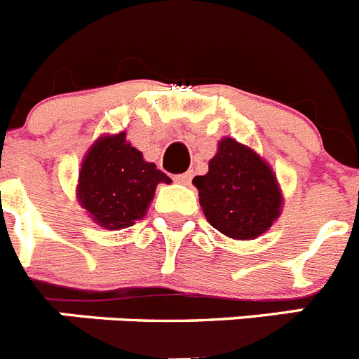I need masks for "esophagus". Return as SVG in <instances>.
<instances>
[{"label": "esophagus", "instance_id": "esophagus-1", "mask_svg": "<svg viewBox=\"0 0 359 359\" xmlns=\"http://www.w3.org/2000/svg\"><path fill=\"white\" fill-rule=\"evenodd\" d=\"M190 180H192V174L190 172H183V174H177V176H174V182L182 183V185H189Z\"/></svg>", "mask_w": 359, "mask_h": 359}]
</instances>
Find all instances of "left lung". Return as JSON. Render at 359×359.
<instances>
[{
  "instance_id": "8db88e82",
  "label": "left lung",
  "mask_w": 359,
  "mask_h": 359,
  "mask_svg": "<svg viewBox=\"0 0 359 359\" xmlns=\"http://www.w3.org/2000/svg\"><path fill=\"white\" fill-rule=\"evenodd\" d=\"M192 183L208 223L231 239H255L280 214L282 196L273 170L233 138L219 142L208 172Z\"/></svg>"
}]
</instances>
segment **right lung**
<instances>
[{
	"instance_id": "right-lung-1",
	"label": "right lung",
	"mask_w": 359,
	"mask_h": 359,
	"mask_svg": "<svg viewBox=\"0 0 359 359\" xmlns=\"http://www.w3.org/2000/svg\"><path fill=\"white\" fill-rule=\"evenodd\" d=\"M158 183H170V177L147 163L142 152L126 142V133L102 136L82 161L79 201L95 223L120 230L144 217Z\"/></svg>"
}]
</instances>
